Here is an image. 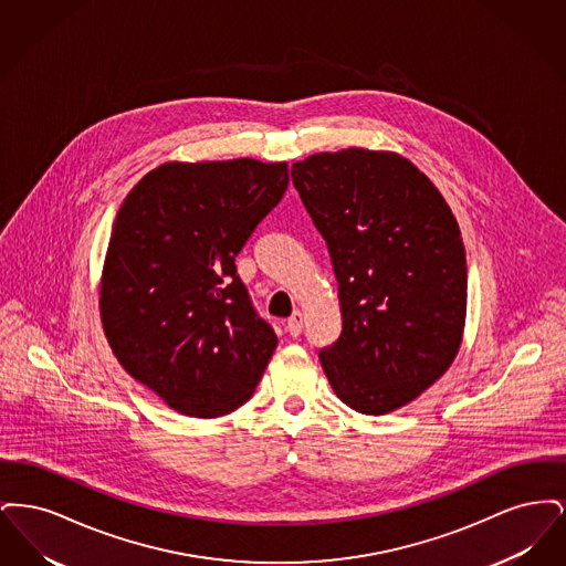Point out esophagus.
<instances>
[{"label":"esophagus","instance_id":"esophagus-1","mask_svg":"<svg viewBox=\"0 0 566 566\" xmlns=\"http://www.w3.org/2000/svg\"><path fill=\"white\" fill-rule=\"evenodd\" d=\"M286 331H289L293 337L301 335V331H303V314H301V312H295V314L289 318Z\"/></svg>","mask_w":566,"mask_h":566}]
</instances>
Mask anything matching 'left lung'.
I'll list each match as a JSON object with an SVG mask.
<instances>
[{
    "label": "left lung",
    "mask_w": 566,
    "mask_h": 566,
    "mask_svg": "<svg viewBox=\"0 0 566 566\" xmlns=\"http://www.w3.org/2000/svg\"><path fill=\"white\" fill-rule=\"evenodd\" d=\"M291 176L339 282L342 335L318 354L328 384L369 416L411 403L462 342L467 256L457 218L397 153H318Z\"/></svg>",
    "instance_id": "obj_1"
}]
</instances>
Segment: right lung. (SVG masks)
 Here are the masks:
<instances>
[{"mask_svg": "<svg viewBox=\"0 0 566 566\" xmlns=\"http://www.w3.org/2000/svg\"><path fill=\"white\" fill-rule=\"evenodd\" d=\"M286 187V163H163L116 214L99 286L104 333L123 369L185 416L245 403L277 346L235 256Z\"/></svg>", "mask_w": 566, "mask_h": 566, "instance_id": "right-lung-1", "label": "right lung"}]
</instances>
